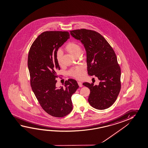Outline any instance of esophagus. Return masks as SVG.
I'll use <instances>...</instances> for the list:
<instances>
[{
    "label": "esophagus",
    "mask_w": 148,
    "mask_h": 148,
    "mask_svg": "<svg viewBox=\"0 0 148 148\" xmlns=\"http://www.w3.org/2000/svg\"><path fill=\"white\" fill-rule=\"evenodd\" d=\"M77 83H78V85H79V86L80 87H82L83 85H82V83L81 82H77Z\"/></svg>",
    "instance_id": "34e87169"
}]
</instances>
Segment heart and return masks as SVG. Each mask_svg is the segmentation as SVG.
<instances>
[{
	"label": "heart",
	"mask_w": 148,
	"mask_h": 148,
	"mask_svg": "<svg viewBox=\"0 0 148 148\" xmlns=\"http://www.w3.org/2000/svg\"><path fill=\"white\" fill-rule=\"evenodd\" d=\"M65 49L68 52L75 56H79L82 51L81 45L76 42H68L65 47ZM56 61L60 65H62V52L61 50H58L56 52ZM85 71L83 65H77L71 68L68 71L69 75L75 77L77 79H81L84 77Z\"/></svg>",
	"instance_id": "b5f03b06"
}]
</instances>
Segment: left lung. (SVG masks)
<instances>
[{"label":"left lung","mask_w":148,"mask_h":148,"mask_svg":"<svg viewBox=\"0 0 148 148\" xmlns=\"http://www.w3.org/2000/svg\"><path fill=\"white\" fill-rule=\"evenodd\" d=\"M73 38L84 44L87 53V71L100 81L99 85L84 82L90 89L88 101L98 110L112 106L121 89V69L115 51L102 35L95 31L85 29L70 31Z\"/></svg>","instance_id":"obj_1"}]
</instances>
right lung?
I'll return each mask as SVG.
<instances>
[{
    "mask_svg": "<svg viewBox=\"0 0 148 148\" xmlns=\"http://www.w3.org/2000/svg\"><path fill=\"white\" fill-rule=\"evenodd\" d=\"M69 36L68 31H45L38 36L29 51L31 86L42 109L55 117H63L71 113V97L79 88L73 79L66 81L64 87L56 86V79L59 77L56 72L60 70L56 52Z\"/></svg>",
    "mask_w": 148,
    "mask_h": 148,
    "instance_id": "1",
    "label": "right lung"
}]
</instances>
